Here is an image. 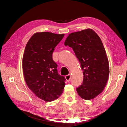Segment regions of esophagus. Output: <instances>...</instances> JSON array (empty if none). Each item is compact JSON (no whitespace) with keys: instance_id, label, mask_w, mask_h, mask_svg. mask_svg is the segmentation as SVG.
<instances>
[{"instance_id":"obj_1","label":"esophagus","mask_w":127,"mask_h":127,"mask_svg":"<svg viewBox=\"0 0 127 127\" xmlns=\"http://www.w3.org/2000/svg\"><path fill=\"white\" fill-rule=\"evenodd\" d=\"M65 79H66L67 81L69 82V81L70 80V79H71V76H70V75L68 74V75H66V76H65Z\"/></svg>"}]
</instances>
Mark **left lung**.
Wrapping results in <instances>:
<instances>
[{
  "mask_svg": "<svg viewBox=\"0 0 127 127\" xmlns=\"http://www.w3.org/2000/svg\"><path fill=\"white\" fill-rule=\"evenodd\" d=\"M64 45L72 48L83 71V83L76 88L78 94L85 100L94 99L104 90L110 72L100 38L92 29H86L70 34Z\"/></svg>",
  "mask_w": 127,
  "mask_h": 127,
  "instance_id": "8db88e82",
  "label": "left lung"
}]
</instances>
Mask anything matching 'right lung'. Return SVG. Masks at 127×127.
I'll list each match as a JSON object with an SVG mask.
<instances>
[{
    "mask_svg": "<svg viewBox=\"0 0 127 127\" xmlns=\"http://www.w3.org/2000/svg\"><path fill=\"white\" fill-rule=\"evenodd\" d=\"M64 34L50 32L36 33L25 47L22 68L25 81L36 96L45 101H52L63 93L65 79L59 75L57 64L53 61L55 48Z\"/></svg>",
    "mask_w": 127,
    "mask_h": 127,
    "instance_id": "right-lung-1",
    "label": "right lung"
}]
</instances>
